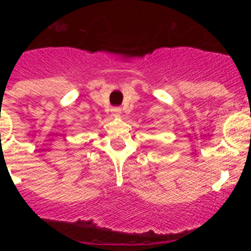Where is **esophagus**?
<instances>
[{
    "mask_svg": "<svg viewBox=\"0 0 251 251\" xmlns=\"http://www.w3.org/2000/svg\"><path fill=\"white\" fill-rule=\"evenodd\" d=\"M112 114L114 115V117H119V115L122 114V109H121V108H113Z\"/></svg>",
    "mask_w": 251,
    "mask_h": 251,
    "instance_id": "obj_1",
    "label": "esophagus"
}]
</instances>
